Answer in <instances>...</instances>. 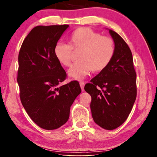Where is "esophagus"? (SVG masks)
Here are the masks:
<instances>
[{"instance_id": "1", "label": "esophagus", "mask_w": 157, "mask_h": 157, "mask_svg": "<svg viewBox=\"0 0 157 157\" xmlns=\"http://www.w3.org/2000/svg\"><path fill=\"white\" fill-rule=\"evenodd\" d=\"M84 84H85L84 82H79V85H80V87H81L82 91H84Z\"/></svg>"}]
</instances>
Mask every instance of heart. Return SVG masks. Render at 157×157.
<instances>
[{
	"label": "heart",
	"mask_w": 157,
	"mask_h": 157,
	"mask_svg": "<svg viewBox=\"0 0 157 157\" xmlns=\"http://www.w3.org/2000/svg\"><path fill=\"white\" fill-rule=\"evenodd\" d=\"M68 44L57 43L54 55L66 67L71 65L74 53L79 62L68 70L70 78L80 80L92 71L100 73L107 67L115 53V44L110 37L102 36L92 29L79 28L68 36Z\"/></svg>",
	"instance_id": "obj_1"
}]
</instances>
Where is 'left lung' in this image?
I'll return each mask as SVG.
<instances>
[{"instance_id":"obj_1","label":"left lung","mask_w":157,"mask_h":157,"mask_svg":"<svg viewBox=\"0 0 157 157\" xmlns=\"http://www.w3.org/2000/svg\"><path fill=\"white\" fill-rule=\"evenodd\" d=\"M115 53L104 71L85 85L91 95L93 119L103 129L112 130L127 120L136 98V73L131 50L123 39L109 30Z\"/></svg>"}]
</instances>
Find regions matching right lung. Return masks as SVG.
<instances>
[{"instance_id":"1","label":"right lung","mask_w":157,"mask_h":157,"mask_svg":"<svg viewBox=\"0 0 157 157\" xmlns=\"http://www.w3.org/2000/svg\"><path fill=\"white\" fill-rule=\"evenodd\" d=\"M68 26L34 28L18 54L21 103L32 120L47 130L59 128L68 121L71 105L82 91L78 81L58 86L66 73L55 57L54 48Z\"/></svg>"}]
</instances>
